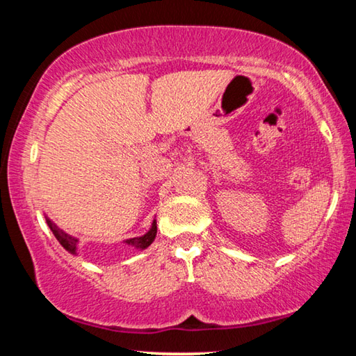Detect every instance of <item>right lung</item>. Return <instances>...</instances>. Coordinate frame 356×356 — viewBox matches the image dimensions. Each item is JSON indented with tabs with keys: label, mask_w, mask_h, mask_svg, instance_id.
I'll return each instance as SVG.
<instances>
[{
	"label": "right lung",
	"mask_w": 356,
	"mask_h": 356,
	"mask_svg": "<svg viewBox=\"0 0 356 356\" xmlns=\"http://www.w3.org/2000/svg\"><path fill=\"white\" fill-rule=\"evenodd\" d=\"M47 225L48 227L51 229V232L55 234V237L58 238V242L61 243L65 250H67L69 252H72V254H76V245H78V238L69 236V234H65L63 229H59L55 222H53L50 218H47ZM156 236V221L152 222V227L149 229V232L144 234V236L141 237H134V238H129L125 240V243L134 246V248H138V250H144L147 248V246L154 242V238Z\"/></svg>",
	"instance_id": "1"
}]
</instances>
